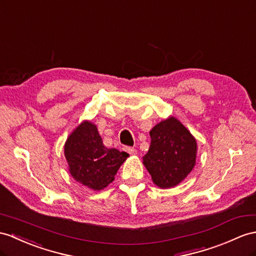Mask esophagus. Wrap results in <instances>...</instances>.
Instances as JSON below:
<instances>
[{
  "label": "esophagus",
  "instance_id": "1",
  "mask_svg": "<svg viewBox=\"0 0 256 256\" xmlns=\"http://www.w3.org/2000/svg\"><path fill=\"white\" fill-rule=\"evenodd\" d=\"M126 151H127L130 155H136V148H127Z\"/></svg>",
  "mask_w": 256,
  "mask_h": 256
}]
</instances>
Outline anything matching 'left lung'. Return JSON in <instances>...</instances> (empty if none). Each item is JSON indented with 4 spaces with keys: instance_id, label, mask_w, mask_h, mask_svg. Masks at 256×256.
I'll list each match as a JSON object with an SVG mask.
<instances>
[{
    "instance_id": "1",
    "label": "left lung",
    "mask_w": 256,
    "mask_h": 256,
    "mask_svg": "<svg viewBox=\"0 0 256 256\" xmlns=\"http://www.w3.org/2000/svg\"><path fill=\"white\" fill-rule=\"evenodd\" d=\"M151 144L142 163L160 189L182 182L196 166L198 144L192 134L176 117L170 116L150 132Z\"/></svg>"
}]
</instances>
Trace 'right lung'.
Returning <instances> with one entry per match:
<instances>
[{
	"mask_svg": "<svg viewBox=\"0 0 256 256\" xmlns=\"http://www.w3.org/2000/svg\"><path fill=\"white\" fill-rule=\"evenodd\" d=\"M68 170L77 182L101 191L114 182L129 154L103 144L96 124L84 120L74 128L64 146Z\"/></svg>",
	"mask_w": 256,
	"mask_h": 256,
	"instance_id": "add662e5",
	"label": "right lung"
}]
</instances>
